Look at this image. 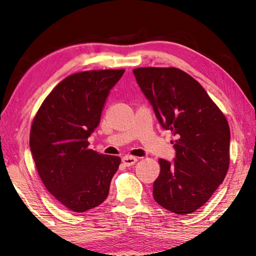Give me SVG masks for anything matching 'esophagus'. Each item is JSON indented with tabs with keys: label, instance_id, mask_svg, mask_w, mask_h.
<instances>
[{
	"label": "esophagus",
	"instance_id": "1",
	"mask_svg": "<svg viewBox=\"0 0 256 256\" xmlns=\"http://www.w3.org/2000/svg\"><path fill=\"white\" fill-rule=\"evenodd\" d=\"M122 162H123V164L125 166H132V165L135 164V162H138V157H134V156H131V155H126V156L123 157Z\"/></svg>",
	"mask_w": 256,
	"mask_h": 256
}]
</instances>
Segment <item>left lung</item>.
<instances>
[{"mask_svg":"<svg viewBox=\"0 0 256 256\" xmlns=\"http://www.w3.org/2000/svg\"><path fill=\"white\" fill-rule=\"evenodd\" d=\"M133 74L162 126L176 136L175 160H158L154 199L174 214H192L210 199L229 170V124L202 86L182 70L144 67Z\"/></svg>","mask_w":256,"mask_h":256,"instance_id":"obj_1","label":"left lung"}]
</instances>
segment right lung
I'll return each instance as SVG.
<instances>
[{
	"instance_id": "add662e5",
	"label": "right lung",
	"mask_w": 256,
	"mask_h": 256,
	"mask_svg": "<svg viewBox=\"0 0 256 256\" xmlns=\"http://www.w3.org/2000/svg\"><path fill=\"white\" fill-rule=\"evenodd\" d=\"M124 69L70 74L47 96L32 120L30 148L42 184L74 212L96 208L108 194L121 158L90 150L112 86Z\"/></svg>"
}]
</instances>
